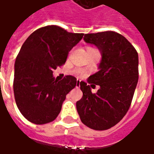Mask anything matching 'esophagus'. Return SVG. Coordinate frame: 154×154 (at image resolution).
<instances>
[{"mask_svg":"<svg viewBox=\"0 0 154 154\" xmlns=\"http://www.w3.org/2000/svg\"><path fill=\"white\" fill-rule=\"evenodd\" d=\"M76 87H80V81L77 80V82H76Z\"/></svg>","mask_w":154,"mask_h":154,"instance_id":"esophagus-1","label":"esophagus"}]
</instances>
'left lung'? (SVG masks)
Wrapping results in <instances>:
<instances>
[{
	"instance_id": "1",
	"label": "left lung",
	"mask_w": 154,
	"mask_h": 154,
	"mask_svg": "<svg viewBox=\"0 0 154 154\" xmlns=\"http://www.w3.org/2000/svg\"><path fill=\"white\" fill-rule=\"evenodd\" d=\"M83 38L101 54L99 70L87 80L100 89L92 93V85L81 82L83 96L77 101V110L85 125L106 130L119 123L129 110L139 80V56L132 44L116 32L86 34Z\"/></svg>"
}]
</instances>
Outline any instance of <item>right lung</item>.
<instances>
[{"label": "right lung", "instance_id": "add662e5", "mask_svg": "<svg viewBox=\"0 0 154 154\" xmlns=\"http://www.w3.org/2000/svg\"><path fill=\"white\" fill-rule=\"evenodd\" d=\"M83 35L48 25L33 32L23 44L15 59L13 88L17 107L29 121L44 125L60 113L77 79L66 76L58 82L53 71L65 63L68 53Z\"/></svg>", "mask_w": 154, "mask_h": 154}]
</instances>
